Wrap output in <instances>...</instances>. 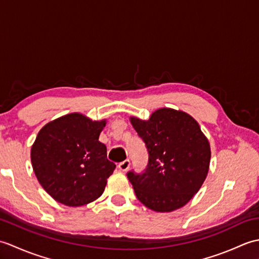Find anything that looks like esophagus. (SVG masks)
<instances>
[{"label":"esophagus","mask_w":259,"mask_h":259,"mask_svg":"<svg viewBox=\"0 0 259 259\" xmlns=\"http://www.w3.org/2000/svg\"><path fill=\"white\" fill-rule=\"evenodd\" d=\"M118 168L120 169V171H122V172L128 171L129 168H130V161L129 160H124L122 162H120L118 164Z\"/></svg>","instance_id":"esophagus-1"}]
</instances>
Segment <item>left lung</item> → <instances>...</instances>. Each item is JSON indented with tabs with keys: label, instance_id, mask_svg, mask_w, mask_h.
I'll return each mask as SVG.
<instances>
[{
	"label": "left lung",
	"instance_id": "8db88e82",
	"mask_svg": "<svg viewBox=\"0 0 259 259\" xmlns=\"http://www.w3.org/2000/svg\"><path fill=\"white\" fill-rule=\"evenodd\" d=\"M130 122L149 153L145 172L126 174L137 198L158 212L184 207L200 189L210 163V145L199 124L170 108L156 110L148 120L130 117Z\"/></svg>",
	"mask_w": 259,
	"mask_h": 259
}]
</instances>
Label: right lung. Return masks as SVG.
Wrapping results in <instances>:
<instances>
[{
  "instance_id": "add662e5",
  "label": "right lung",
  "mask_w": 259,
  "mask_h": 259,
  "mask_svg": "<svg viewBox=\"0 0 259 259\" xmlns=\"http://www.w3.org/2000/svg\"><path fill=\"white\" fill-rule=\"evenodd\" d=\"M107 121L74 112L47 123L31 148L38 183L54 200L69 207L95 201L102 195L115 164L107 159L99 136Z\"/></svg>"
}]
</instances>
